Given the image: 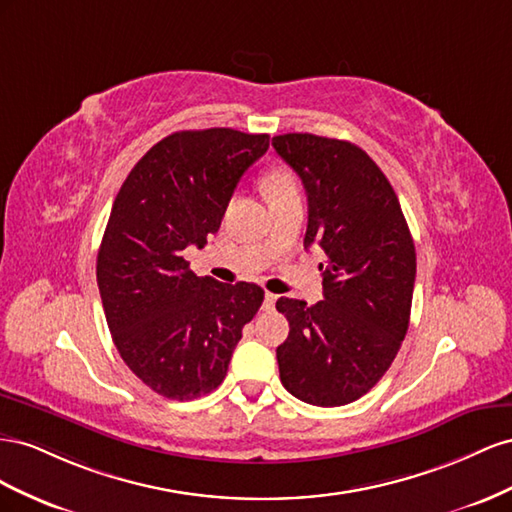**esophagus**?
Masks as SVG:
<instances>
[{
	"label": "esophagus",
	"instance_id": "34e87169",
	"mask_svg": "<svg viewBox=\"0 0 512 512\" xmlns=\"http://www.w3.org/2000/svg\"><path fill=\"white\" fill-rule=\"evenodd\" d=\"M276 300H279V296L266 294V298H264V309H266V311H272V309H274V304H276Z\"/></svg>",
	"mask_w": 512,
	"mask_h": 512
}]
</instances>
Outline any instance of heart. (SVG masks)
Segmentation results:
<instances>
[{
    "label": "heart",
    "instance_id": "b5f03b06",
    "mask_svg": "<svg viewBox=\"0 0 512 512\" xmlns=\"http://www.w3.org/2000/svg\"><path fill=\"white\" fill-rule=\"evenodd\" d=\"M261 186H264V191H266L270 201L298 193V186H296L294 175H291L283 167H276V169L266 171L264 180H261Z\"/></svg>",
    "mask_w": 512,
    "mask_h": 512
}]
</instances>
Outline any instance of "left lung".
Here are the masks:
<instances>
[{
    "label": "left lung",
    "instance_id": "1",
    "mask_svg": "<svg viewBox=\"0 0 512 512\" xmlns=\"http://www.w3.org/2000/svg\"><path fill=\"white\" fill-rule=\"evenodd\" d=\"M272 145L304 184V248L319 244L328 257L324 300H276L289 321L276 347L281 382L304 403L347 405L384 377L410 326L412 233L388 178L358 145L309 133Z\"/></svg>",
    "mask_w": 512,
    "mask_h": 512
}]
</instances>
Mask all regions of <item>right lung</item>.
I'll return each instance as SVG.
<instances>
[{
    "instance_id": "add662e5",
    "label": "right lung",
    "mask_w": 512,
    "mask_h": 512,
    "mask_svg": "<svg viewBox=\"0 0 512 512\" xmlns=\"http://www.w3.org/2000/svg\"><path fill=\"white\" fill-rule=\"evenodd\" d=\"M268 135L180 130L128 173L100 242L96 279L115 347L141 382L175 401L221 386L264 289L197 276L184 251L221 227L244 171Z\"/></svg>"
}]
</instances>
